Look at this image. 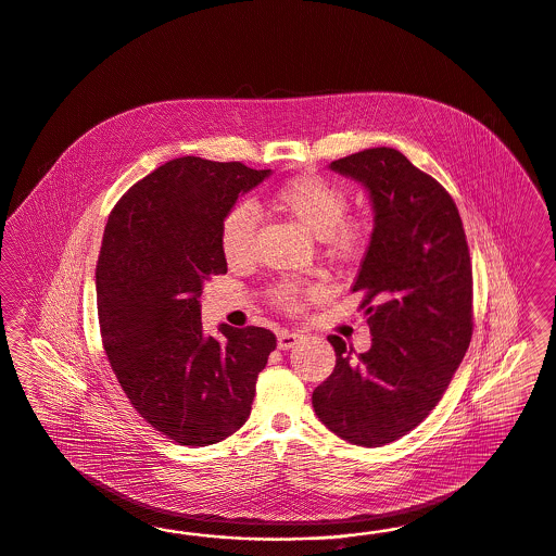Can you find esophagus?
Masks as SVG:
<instances>
[{
  "instance_id": "esophagus-1",
  "label": "esophagus",
  "mask_w": 556,
  "mask_h": 556,
  "mask_svg": "<svg viewBox=\"0 0 556 556\" xmlns=\"http://www.w3.org/2000/svg\"><path fill=\"white\" fill-rule=\"evenodd\" d=\"M300 339H302V334H298V332H291V330H279V334H277V346H279L281 351H288L291 346L298 345V343H300Z\"/></svg>"
}]
</instances>
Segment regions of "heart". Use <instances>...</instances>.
<instances>
[{
  "label": "heart",
  "instance_id": "obj_1",
  "mask_svg": "<svg viewBox=\"0 0 556 556\" xmlns=\"http://www.w3.org/2000/svg\"><path fill=\"white\" fill-rule=\"evenodd\" d=\"M273 203L304 230L325 240L326 249L337 258H353L365 242V226L359 219L345 217L349 210L346 191L325 176L304 174L283 182ZM258 226L256 211L250 203H236L224 213L219 226V247L230 263H242L250 256L254 233ZM309 289L295 281H281L270 291V300L277 306H302V298Z\"/></svg>",
  "mask_w": 556,
  "mask_h": 556
}]
</instances>
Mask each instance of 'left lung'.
<instances>
[{
    "label": "left lung",
    "mask_w": 556,
    "mask_h": 556,
    "mask_svg": "<svg viewBox=\"0 0 556 556\" xmlns=\"http://www.w3.org/2000/svg\"><path fill=\"white\" fill-rule=\"evenodd\" d=\"M362 182L374 231L353 291H362L371 349L337 334V365L312 394L326 427L380 447L413 431L440 403L472 339V263L458 207L440 182L392 148L330 162Z\"/></svg>",
    "instance_id": "obj_1"
}]
</instances>
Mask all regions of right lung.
<instances>
[{"instance_id": "1", "label": "right lung", "mask_w": 556, "mask_h": 556, "mask_svg": "<svg viewBox=\"0 0 556 556\" xmlns=\"http://www.w3.org/2000/svg\"><path fill=\"white\" fill-rule=\"evenodd\" d=\"M270 170L176 157L116 203L97 265L98 323L116 380L135 410L180 445L226 440L250 417L275 334L219 326L205 337V281L228 273L219 226Z\"/></svg>"}]
</instances>
